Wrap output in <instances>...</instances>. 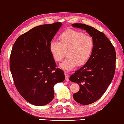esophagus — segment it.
Masks as SVG:
<instances>
[{
  "label": "esophagus",
  "instance_id": "obj_1",
  "mask_svg": "<svg viewBox=\"0 0 124 124\" xmlns=\"http://www.w3.org/2000/svg\"><path fill=\"white\" fill-rule=\"evenodd\" d=\"M65 80L66 81H69V74L67 72H65Z\"/></svg>",
  "mask_w": 124,
  "mask_h": 124
}]
</instances>
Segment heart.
Here are the masks:
<instances>
[{
	"mask_svg": "<svg viewBox=\"0 0 124 124\" xmlns=\"http://www.w3.org/2000/svg\"><path fill=\"white\" fill-rule=\"evenodd\" d=\"M59 42L52 40L49 49L54 61L60 62L66 55L67 57L61 63V67L70 71L77 65L82 66L86 63L93 53L95 46L93 37L83 32L70 29L59 37Z\"/></svg>",
	"mask_w": 124,
	"mask_h": 124,
	"instance_id": "b5f03b06",
	"label": "heart"
}]
</instances>
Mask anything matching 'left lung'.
<instances>
[{
    "label": "left lung",
    "instance_id": "left-lung-1",
    "mask_svg": "<svg viewBox=\"0 0 124 124\" xmlns=\"http://www.w3.org/2000/svg\"><path fill=\"white\" fill-rule=\"evenodd\" d=\"M72 26L85 30L95 42L88 61L69 78L80 86L79 91L73 95L74 99L80 104L87 105L101 98L113 80L116 67L115 50L106 35L95 28L80 23Z\"/></svg>",
    "mask_w": 124,
    "mask_h": 124
}]
</instances>
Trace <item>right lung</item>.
<instances>
[{"label":"right lung","instance_id":"obj_1","mask_svg":"<svg viewBox=\"0 0 124 124\" xmlns=\"http://www.w3.org/2000/svg\"><path fill=\"white\" fill-rule=\"evenodd\" d=\"M62 24L37 26L21 35L11 51L10 69L14 83L30 103L42 106L54 97V86L65 80L63 71L56 69L49 44Z\"/></svg>","mask_w":124,"mask_h":124}]
</instances>
